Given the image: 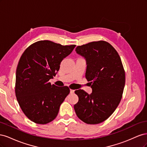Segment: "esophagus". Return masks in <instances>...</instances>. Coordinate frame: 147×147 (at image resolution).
<instances>
[{
	"instance_id": "34e87169",
	"label": "esophagus",
	"mask_w": 147,
	"mask_h": 147,
	"mask_svg": "<svg viewBox=\"0 0 147 147\" xmlns=\"http://www.w3.org/2000/svg\"><path fill=\"white\" fill-rule=\"evenodd\" d=\"M74 92H75L74 90H70V94H74Z\"/></svg>"
}]
</instances>
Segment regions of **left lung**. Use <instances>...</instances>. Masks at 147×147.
Returning a JSON list of instances; mask_svg holds the SVG:
<instances>
[{"mask_svg":"<svg viewBox=\"0 0 147 147\" xmlns=\"http://www.w3.org/2000/svg\"><path fill=\"white\" fill-rule=\"evenodd\" d=\"M75 51L86 61L85 77L92 93L75 91L78 102L74 105L77 117L87 124L104 121L116 110L125 85V72L115 49L105 41L78 46Z\"/></svg>","mask_w":147,"mask_h":147,"instance_id":"obj_1","label":"left lung"}]
</instances>
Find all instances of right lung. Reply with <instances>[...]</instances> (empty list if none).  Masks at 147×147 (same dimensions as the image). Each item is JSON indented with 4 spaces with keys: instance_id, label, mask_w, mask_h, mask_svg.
Segmentation results:
<instances>
[{
    "instance_id": "add662e5",
    "label": "right lung",
    "mask_w": 147,
    "mask_h": 147,
    "mask_svg": "<svg viewBox=\"0 0 147 147\" xmlns=\"http://www.w3.org/2000/svg\"><path fill=\"white\" fill-rule=\"evenodd\" d=\"M75 47L40 40L22 55L16 69L15 93L21 110L32 121L45 124L57 117L70 90L67 86L51 85L49 80Z\"/></svg>"
}]
</instances>
